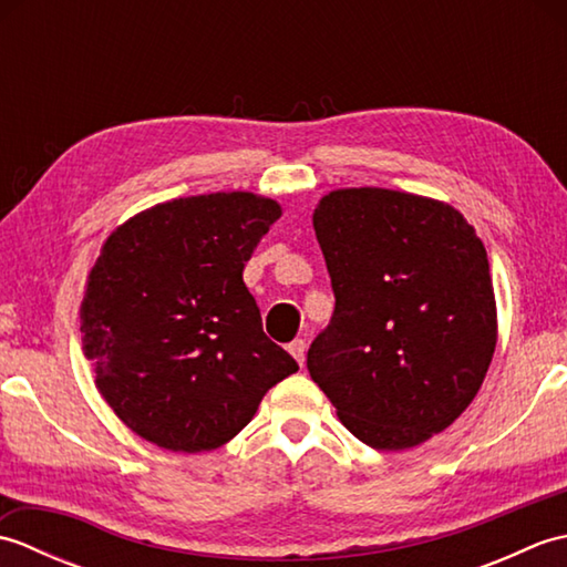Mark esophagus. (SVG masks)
I'll return each mask as SVG.
<instances>
[{
    "mask_svg": "<svg viewBox=\"0 0 567 567\" xmlns=\"http://www.w3.org/2000/svg\"><path fill=\"white\" fill-rule=\"evenodd\" d=\"M287 351H290V355L297 360L299 365H305V351H307V341H302V339H295L290 346H287Z\"/></svg>",
    "mask_w": 567,
    "mask_h": 567,
    "instance_id": "esophagus-1",
    "label": "esophagus"
}]
</instances>
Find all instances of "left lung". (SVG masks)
Listing matches in <instances>:
<instances>
[{"instance_id": "left-lung-1", "label": "left lung", "mask_w": 567, "mask_h": 567, "mask_svg": "<svg viewBox=\"0 0 567 567\" xmlns=\"http://www.w3.org/2000/svg\"><path fill=\"white\" fill-rule=\"evenodd\" d=\"M315 231L336 307L309 375L355 439L414 449L465 412L495 353L483 240L451 204L382 187L329 192Z\"/></svg>"}]
</instances>
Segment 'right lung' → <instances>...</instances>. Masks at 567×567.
<instances>
[{
	"instance_id": "right-lung-1",
	"label": "right lung",
	"mask_w": 567,
	"mask_h": 567,
	"mask_svg": "<svg viewBox=\"0 0 567 567\" xmlns=\"http://www.w3.org/2000/svg\"><path fill=\"white\" fill-rule=\"evenodd\" d=\"M280 214L252 192H216L155 204L106 238L80 307L82 348L106 404L141 439L219 449L299 370L262 333L244 282Z\"/></svg>"
}]
</instances>
